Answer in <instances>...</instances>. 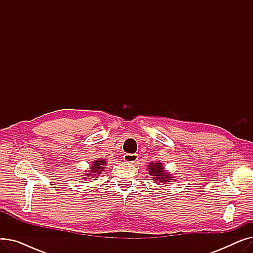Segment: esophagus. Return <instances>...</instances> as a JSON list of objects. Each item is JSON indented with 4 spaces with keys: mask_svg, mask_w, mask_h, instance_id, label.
I'll return each mask as SVG.
<instances>
[{
    "mask_svg": "<svg viewBox=\"0 0 253 253\" xmlns=\"http://www.w3.org/2000/svg\"><path fill=\"white\" fill-rule=\"evenodd\" d=\"M138 160L137 154H125L124 155V161L128 163H135Z\"/></svg>",
    "mask_w": 253,
    "mask_h": 253,
    "instance_id": "1",
    "label": "esophagus"
}]
</instances>
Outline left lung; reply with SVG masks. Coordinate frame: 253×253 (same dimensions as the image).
<instances>
[{
    "label": "left lung",
    "mask_w": 253,
    "mask_h": 253,
    "mask_svg": "<svg viewBox=\"0 0 253 253\" xmlns=\"http://www.w3.org/2000/svg\"><path fill=\"white\" fill-rule=\"evenodd\" d=\"M148 169L150 172V175L153 176L155 181L168 183V182H170V180H172L171 175L164 171V167L162 166L161 163L152 162V163H150Z\"/></svg>",
    "instance_id": "left-lung-1"
}]
</instances>
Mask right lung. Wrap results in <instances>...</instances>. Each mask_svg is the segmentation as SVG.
I'll return each instance as SVG.
<instances>
[{
	"label": "right lung",
	"instance_id": "add662e5",
	"mask_svg": "<svg viewBox=\"0 0 253 253\" xmlns=\"http://www.w3.org/2000/svg\"><path fill=\"white\" fill-rule=\"evenodd\" d=\"M106 162L103 160V159H102V160H100V159H99V160H96V161H94V162H93V165L91 166V170H90V172H91V173H89V174H86V175H90V177L91 176H93V175H97V174H100V172L101 171H103V169L105 168L104 167V164H105ZM89 177V176H88ZM95 178H97V176L95 177ZM89 179H91V178H89Z\"/></svg>",
	"mask_w": 253,
	"mask_h": 253
}]
</instances>
